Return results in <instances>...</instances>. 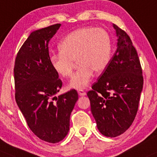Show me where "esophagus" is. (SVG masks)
I'll list each match as a JSON object with an SVG mask.
<instances>
[{"instance_id":"obj_1","label":"esophagus","mask_w":157,"mask_h":157,"mask_svg":"<svg viewBox=\"0 0 157 157\" xmlns=\"http://www.w3.org/2000/svg\"><path fill=\"white\" fill-rule=\"evenodd\" d=\"M78 93L80 96H85V95H86V92L84 91L83 90H78Z\"/></svg>"}]
</instances>
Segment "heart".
I'll use <instances>...</instances> for the list:
<instances>
[{"instance_id":"obj_1","label":"heart","mask_w":157,"mask_h":157,"mask_svg":"<svg viewBox=\"0 0 157 157\" xmlns=\"http://www.w3.org/2000/svg\"><path fill=\"white\" fill-rule=\"evenodd\" d=\"M59 54L50 56V63L57 75L67 78L72 75L75 60L77 72L69 84L73 89H83L88 85L94 71L101 74L111 59L112 42L109 33L102 28L85 27L73 31L58 45Z\"/></svg>"}]
</instances>
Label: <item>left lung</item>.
<instances>
[{
	"label": "left lung",
	"instance_id": "obj_1",
	"mask_svg": "<svg viewBox=\"0 0 157 157\" xmlns=\"http://www.w3.org/2000/svg\"><path fill=\"white\" fill-rule=\"evenodd\" d=\"M117 49L109 65L88 92L98 130L106 137L123 134L138 109L144 78L140 60L126 32L113 24Z\"/></svg>",
	"mask_w": 157,
	"mask_h": 157
}]
</instances>
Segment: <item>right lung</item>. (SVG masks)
Instances as JSON below:
<instances>
[{
    "instance_id": "add662e5",
    "label": "right lung",
    "mask_w": 157,
    "mask_h": 157,
    "mask_svg": "<svg viewBox=\"0 0 157 157\" xmlns=\"http://www.w3.org/2000/svg\"><path fill=\"white\" fill-rule=\"evenodd\" d=\"M61 24L32 32L19 49L14 66L15 98L32 132L41 140L58 143L69 130L78 101L72 89L56 97L62 81L50 63L48 43Z\"/></svg>"
}]
</instances>
